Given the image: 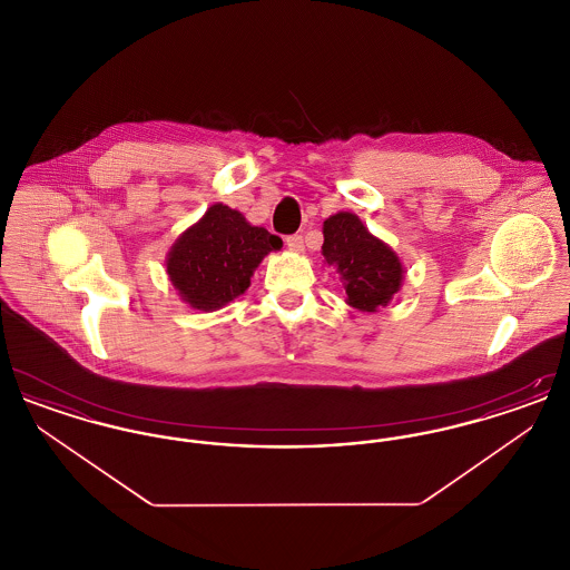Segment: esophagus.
Listing matches in <instances>:
<instances>
[{
  "instance_id": "1",
  "label": "esophagus",
  "mask_w": 570,
  "mask_h": 570,
  "mask_svg": "<svg viewBox=\"0 0 570 570\" xmlns=\"http://www.w3.org/2000/svg\"><path fill=\"white\" fill-rule=\"evenodd\" d=\"M286 245H288V249H293V252H301V249H303V237H301V235H288V237H286Z\"/></svg>"
}]
</instances>
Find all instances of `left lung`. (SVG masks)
I'll use <instances>...</instances> for the list:
<instances>
[{
	"label": "left lung",
	"instance_id": "8db88e82",
	"mask_svg": "<svg viewBox=\"0 0 570 570\" xmlns=\"http://www.w3.org/2000/svg\"><path fill=\"white\" fill-rule=\"evenodd\" d=\"M323 256L344 279L346 301L361 312H376L402 286V263L348 212L325 219Z\"/></svg>",
	"mask_w": 570,
	"mask_h": 570
}]
</instances>
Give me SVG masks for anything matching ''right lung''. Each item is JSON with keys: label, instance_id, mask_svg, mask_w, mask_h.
Wrapping results in <instances>:
<instances>
[{"label": "right lung", "instance_id": "1", "mask_svg": "<svg viewBox=\"0 0 570 570\" xmlns=\"http://www.w3.org/2000/svg\"><path fill=\"white\" fill-rule=\"evenodd\" d=\"M279 247L267 228L217 203L173 245L166 273L191 307L217 309L244 295L258 263Z\"/></svg>", "mask_w": 570, "mask_h": 570}]
</instances>
